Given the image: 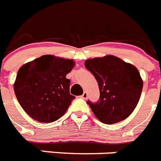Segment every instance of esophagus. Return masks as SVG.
<instances>
[{"mask_svg":"<svg viewBox=\"0 0 161 161\" xmlns=\"http://www.w3.org/2000/svg\"><path fill=\"white\" fill-rule=\"evenodd\" d=\"M81 97H82V99H86V98H87V93H86V92H83V94L81 96Z\"/></svg>","mask_w":161,"mask_h":161,"instance_id":"1","label":"esophagus"}]
</instances>
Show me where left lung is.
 Wrapping results in <instances>:
<instances>
[{
  "mask_svg": "<svg viewBox=\"0 0 161 161\" xmlns=\"http://www.w3.org/2000/svg\"><path fill=\"white\" fill-rule=\"evenodd\" d=\"M100 89V100L87 104L98 119L104 124L125 120L136 108L143 82L134 65L114 55L95 57L85 61Z\"/></svg>",
  "mask_w": 161,
  "mask_h": 161,
  "instance_id": "1",
  "label": "left lung"
}]
</instances>
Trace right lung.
I'll list each match as a JSON object with an SVG mask.
<instances>
[{
    "label": "right lung",
    "instance_id": "add662e5",
    "mask_svg": "<svg viewBox=\"0 0 161 161\" xmlns=\"http://www.w3.org/2000/svg\"><path fill=\"white\" fill-rule=\"evenodd\" d=\"M72 59L44 55L20 67L14 83L21 107L31 118L49 123L65 114L75 96L69 94L66 75L75 67Z\"/></svg>",
    "mask_w": 161,
    "mask_h": 161
}]
</instances>
